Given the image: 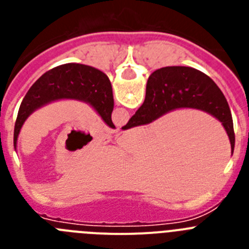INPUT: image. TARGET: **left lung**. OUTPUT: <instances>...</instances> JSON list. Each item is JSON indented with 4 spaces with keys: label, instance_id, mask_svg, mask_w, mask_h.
<instances>
[{
    "label": "left lung",
    "instance_id": "obj_1",
    "mask_svg": "<svg viewBox=\"0 0 249 249\" xmlns=\"http://www.w3.org/2000/svg\"><path fill=\"white\" fill-rule=\"evenodd\" d=\"M73 98L89 103L107 124L112 123L113 92L108 77L100 70L78 63H67L52 68L32 85L19 106L13 132V146L16 147L19 129L35 109L52 101Z\"/></svg>",
    "mask_w": 249,
    "mask_h": 249
}]
</instances>
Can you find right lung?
Returning a JSON list of instances; mask_svg holds the SVG:
<instances>
[{"instance_id":"obj_1","label":"right lung","mask_w":249,"mask_h":249,"mask_svg":"<svg viewBox=\"0 0 249 249\" xmlns=\"http://www.w3.org/2000/svg\"><path fill=\"white\" fill-rule=\"evenodd\" d=\"M184 107L202 109L221 121L233 151L234 131L227 100L210 77L192 67L172 66L153 72L147 82L143 105L122 128L147 124L167 112Z\"/></svg>"}]
</instances>
